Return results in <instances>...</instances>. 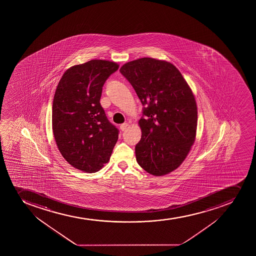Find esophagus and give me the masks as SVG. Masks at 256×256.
Instances as JSON below:
<instances>
[{"instance_id":"esophagus-1","label":"esophagus","mask_w":256,"mask_h":256,"mask_svg":"<svg viewBox=\"0 0 256 256\" xmlns=\"http://www.w3.org/2000/svg\"><path fill=\"white\" fill-rule=\"evenodd\" d=\"M128 126V124H126V122L121 124V125H120V130H121L122 131H124V130H126Z\"/></svg>"}]
</instances>
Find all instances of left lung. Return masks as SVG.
<instances>
[{
    "instance_id": "1",
    "label": "left lung",
    "mask_w": 256,
    "mask_h": 256,
    "mask_svg": "<svg viewBox=\"0 0 256 256\" xmlns=\"http://www.w3.org/2000/svg\"><path fill=\"white\" fill-rule=\"evenodd\" d=\"M120 72L144 106L138 121L142 137L135 147L138 164L150 174H168L194 144L198 110L192 90L178 69L164 60L137 59Z\"/></svg>"
}]
</instances>
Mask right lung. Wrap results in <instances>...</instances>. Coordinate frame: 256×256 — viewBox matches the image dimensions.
Masks as SVG:
<instances>
[{
	"mask_svg": "<svg viewBox=\"0 0 256 256\" xmlns=\"http://www.w3.org/2000/svg\"><path fill=\"white\" fill-rule=\"evenodd\" d=\"M119 65L91 60L68 69L56 86L52 104V131L59 151L69 164L98 172L108 162L118 130L100 104L106 79Z\"/></svg>",
	"mask_w": 256,
	"mask_h": 256,
	"instance_id": "right-lung-1",
	"label": "right lung"
}]
</instances>
